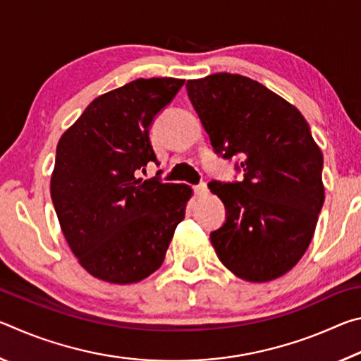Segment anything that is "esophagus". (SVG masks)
I'll return each mask as SVG.
<instances>
[{
	"mask_svg": "<svg viewBox=\"0 0 361 361\" xmlns=\"http://www.w3.org/2000/svg\"><path fill=\"white\" fill-rule=\"evenodd\" d=\"M194 192L197 195H205L207 192H209V188H207L205 183H199V185L194 186Z\"/></svg>",
	"mask_w": 361,
	"mask_h": 361,
	"instance_id": "obj_1",
	"label": "esophagus"
}]
</instances>
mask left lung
<instances>
[{
	"instance_id": "obj_1",
	"label": "left lung",
	"mask_w": 361,
	"mask_h": 361,
	"mask_svg": "<svg viewBox=\"0 0 361 361\" xmlns=\"http://www.w3.org/2000/svg\"><path fill=\"white\" fill-rule=\"evenodd\" d=\"M215 154L240 180L209 183L226 221L210 232L219 261L248 282L283 276L312 240L325 200L323 154L298 109L258 81L215 73L186 82Z\"/></svg>"
}]
</instances>
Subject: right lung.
<instances>
[{"mask_svg": "<svg viewBox=\"0 0 361 361\" xmlns=\"http://www.w3.org/2000/svg\"><path fill=\"white\" fill-rule=\"evenodd\" d=\"M185 79L151 78L100 95L57 145L51 195L71 252L94 277L135 283L157 271L191 188L137 178L157 164L149 129Z\"/></svg>", "mask_w": 361, "mask_h": 361, "instance_id": "obj_1", "label": "right lung"}]
</instances>
